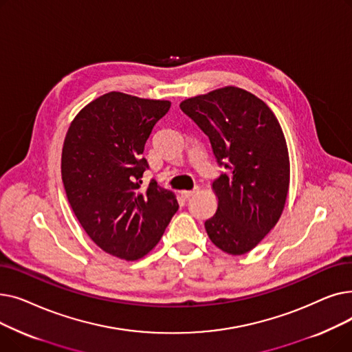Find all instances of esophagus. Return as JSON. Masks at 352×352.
Segmentation results:
<instances>
[{
	"label": "esophagus",
	"mask_w": 352,
	"mask_h": 352,
	"mask_svg": "<svg viewBox=\"0 0 352 352\" xmlns=\"http://www.w3.org/2000/svg\"><path fill=\"white\" fill-rule=\"evenodd\" d=\"M198 191H199V188L195 187V188L191 190V191H187V190H186V191H181V195H182L184 198H191V197H192L195 192H198Z\"/></svg>",
	"instance_id": "obj_1"
}]
</instances>
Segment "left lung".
<instances>
[{
  "label": "left lung",
  "mask_w": 352,
  "mask_h": 352,
  "mask_svg": "<svg viewBox=\"0 0 352 352\" xmlns=\"http://www.w3.org/2000/svg\"><path fill=\"white\" fill-rule=\"evenodd\" d=\"M179 107L208 135L217 162L227 168L212 182L218 208L206 221L207 234L221 251L247 254L285 207L289 157L281 125L263 100L232 85Z\"/></svg>",
  "instance_id": "1"
}]
</instances>
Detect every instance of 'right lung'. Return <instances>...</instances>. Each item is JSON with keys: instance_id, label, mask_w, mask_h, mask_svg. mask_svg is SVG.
I'll return each mask as SVG.
<instances>
[{"instance_id": "add662e5", "label": "right lung", "mask_w": 352, "mask_h": 352, "mask_svg": "<svg viewBox=\"0 0 352 352\" xmlns=\"http://www.w3.org/2000/svg\"><path fill=\"white\" fill-rule=\"evenodd\" d=\"M170 107L166 100L111 91L80 111L64 140L61 175L69 206L92 241L121 260L150 252L178 210L173 191L154 179L141 186L145 142Z\"/></svg>"}]
</instances>
